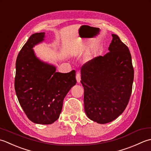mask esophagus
<instances>
[{"label":"esophagus","instance_id":"1","mask_svg":"<svg viewBox=\"0 0 151 151\" xmlns=\"http://www.w3.org/2000/svg\"><path fill=\"white\" fill-rule=\"evenodd\" d=\"M76 80L78 83L81 81V75H80V73L79 72H77L76 73Z\"/></svg>","mask_w":151,"mask_h":151}]
</instances>
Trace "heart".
Wrapping results in <instances>:
<instances>
[{"label":"heart","mask_w":151,"mask_h":151,"mask_svg":"<svg viewBox=\"0 0 151 151\" xmlns=\"http://www.w3.org/2000/svg\"><path fill=\"white\" fill-rule=\"evenodd\" d=\"M94 57V51H89L88 53H86L85 55L84 59L86 62H89L91 60H93V58Z\"/></svg>","instance_id":"1"}]
</instances>
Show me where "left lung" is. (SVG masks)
I'll return each instance as SVG.
<instances>
[{"mask_svg": "<svg viewBox=\"0 0 151 151\" xmlns=\"http://www.w3.org/2000/svg\"><path fill=\"white\" fill-rule=\"evenodd\" d=\"M109 53L95 57L81 70L84 108L92 121H114L127 107L131 96L134 68L128 48L113 34Z\"/></svg>", "mask_w": 151, "mask_h": 151, "instance_id": "left-lung-1", "label": "left lung"}]
</instances>
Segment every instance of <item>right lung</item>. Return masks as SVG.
I'll use <instances>...</instances> for the list:
<instances>
[{
  "instance_id": "add662e5",
  "label": "right lung",
  "mask_w": 151,
  "mask_h": 151,
  "mask_svg": "<svg viewBox=\"0 0 151 151\" xmlns=\"http://www.w3.org/2000/svg\"><path fill=\"white\" fill-rule=\"evenodd\" d=\"M45 32L30 36L15 63V90L20 105L30 121L50 124L59 118L63 100L76 84V72H56V66L36 56L33 47L45 40Z\"/></svg>"
}]
</instances>
